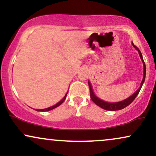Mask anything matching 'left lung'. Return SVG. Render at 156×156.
<instances>
[{
	"label": "left lung",
	"mask_w": 156,
	"mask_h": 156,
	"mask_svg": "<svg viewBox=\"0 0 156 156\" xmlns=\"http://www.w3.org/2000/svg\"><path fill=\"white\" fill-rule=\"evenodd\" d=\"M133 47L135 48L138 51H139V55H140L141 59L142 60L143 64H144V77H143L142 81H141L140 88L138 89L136 92L134 93L133 94H132V96H130V98H128V99H125V101H122L121 102H118V103H107V102H105V101H102V100H101V99H99V98H97V97L94 95V92H93L92 89V86H91L90 83L89 82V90H90V98H91V99H92V101L94 102V103H95L97 105H98V106H100L102 108L105 109V110H107V111H117V110H121V109L125 108V107H127L128 105H129L130 103H131L132 102L134 101V99L136 98L138 94H139V92H140V89L141 88V87H142L143 83H144V79H145L146 66H145V64H144V60H143V57H142V55H141V51H139V49L136 47V46L134 45L133 44Z\"/></svg>",
	"instance_id": "8db88e82"
}]
</instances>
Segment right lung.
<instances>
[{
	"mask_svg": "<svg viewBox=\"0 0 156 156\" xmlns=\"http://www.w3.org/2000/svg\"><path fill=\"white\" fill-rule=\"evenodd\" d=\"M67 94H66V95L64 96V98H63V99L62 100V101H61L60 102H58V103H57V104H55V105H53V106H51V107H49V108H44V109H37V111H39V112H48V111H50V110H52V109H53V108H56V107H58V106H59V105L62 104V103H63V102L65 101V99H66V98H67Z\"/></svg>",
	"mask_w": 156,
	"mask_h": 156,
	"instance_id": "add662e5",
	"label": "right lung"
}]
</instances>
